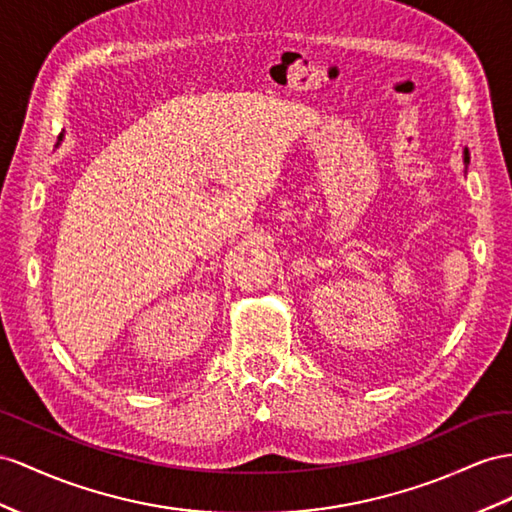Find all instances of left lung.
Segmentation results:
<instances>
[{
	"mask_svg": "<svg viewBox=\"0 0 512 512\" xmlns=\"http://www.w3.org/2000/svg\"><path fill=\"white\" fill-rule=\"evenodd\" d=\"M463 164H465V173H467V164H469V151L463 149Z\"/></svg>",
	"mask_w": 512,
	"mask_h": 512,
	"instance_id": "obj_1",
	"label": "left lung"
}]
</instances>
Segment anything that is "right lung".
Here are the masks:
<instances>
[{
	"label": "right lung",
	"instance_id": "add662e5",
	"mask_svg": "<svg viewBox=\"0 0 512 512\" xmlns=\"http://www.w3.org/2000/svg\"><path fill=\"white\" fill-rule=\"evenodd\" d=\"M60 140H62V136H60Z\"/></svg>",
	"mask_w": 512,
	"mask_h": 512
}]
</instances>
